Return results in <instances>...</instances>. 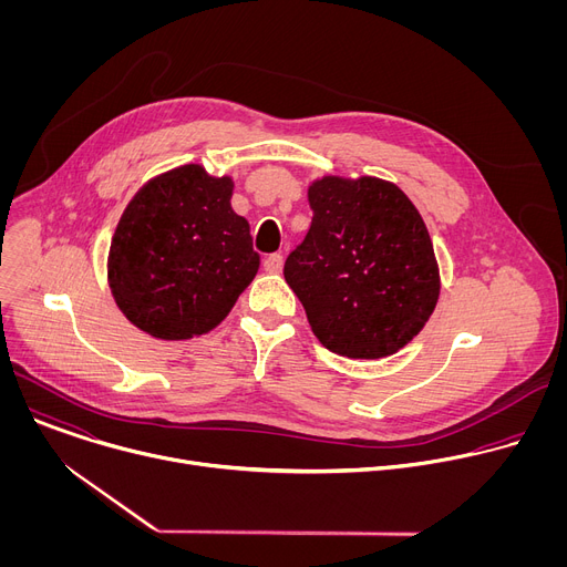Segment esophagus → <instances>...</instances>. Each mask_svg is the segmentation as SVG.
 Returning a JSON list of instances; mask_svg holds the SVG:
<instances>
[{"label":"esophagus","instance_id":"1","mask_svg":"<svg viewBox=\"0 0 567 567\" xmlns=\"http://www.w3.org/2000/svg\"><path fill=\"white\" fill-rule=\"evenodd\" d=\"M265 269L269 274H280L282 271V256L280 254H271L265 258Z\"/></svg>","mask_w":567,"mask_h":567}]
</instances>
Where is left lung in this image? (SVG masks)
<instances>
[{"mask_svg": "<svg viewBox=\"0 0 567 567\" xmlns=\"http://www.w3.org/2000/svg\"><path fill=\"white\" fill-rule=\"evenodd\" d=\"M311 226L285 280L318 341L348 359H381L413 341L440 296L433 241L413 202L377 177L311 184Z\"/></svg>", "mask_w": 567, "mask_h": 567, "instance_id": "1", "label": "left lung"}]
</instances>
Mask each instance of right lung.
Segmentation results:
<instances>
[{"label": "right lung", "mask_w": 567, "mask_h": 567, "mask_svg": "<svg viewBox=\"0 0 567 567\" xmlns=\"http://www.w3.org/2000/svg\"><path fill=\"white\" fill-rule=\"evenodd\" d=\"M233 182L188 164L147 182L127 204L107 276L130 322L154 339L210 332L260 267L249 221L230 208Z\"/></svg>", "instance_id": "right-lung-1"}]
</instances>
